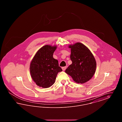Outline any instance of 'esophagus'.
Masks as SVG:
<instances>
[{
	"label": "esophagus",
	"mask_w": 122,
	"mask_h": 122,
	"mask_svg": "<svg viewBox=\"0 0 122 122\" xmlns=\"http://www.w3.org/2000/svg\"><path fill=\"white\" fill-rule=\"evenodd\" d=\"M66 68H67V67H66V66L63 67H62V70H63V71H64V70H65L66 69Z\"/></svg>",
	"instance_id": "esophagus-1"
}]
</instances>
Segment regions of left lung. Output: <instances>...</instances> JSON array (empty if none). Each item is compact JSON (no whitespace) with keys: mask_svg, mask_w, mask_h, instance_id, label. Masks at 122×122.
<instances>
[{"mask_svg":"<svg viewBox=\"0 0 122 122\" xmlns=\"http://www.w3.org/2000/svg\"><path fill=\"white\" fill-rule=\"evenodd\" d=\"M72 63L65 70L74 81L83 84L90 80L95 73L97 63L93 54L87 46L80 42L70 45Z\"/></svg>","mask_w":122,"mask_h":122,"instance_id":"left-lung-1","label":"left lung"}]
</instances>
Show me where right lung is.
Wrapping results in <instances>:
<instances>
[{"label": "right lung", "mask_w": 122, "mask_h": 122, "mask_svg": "<svg viewBox=\"0 0 122 122\" xmlns=\"http://www.w3.org/2000/svg\"><path fill=\"white\" fill-rule=\"evenodd\" d=\"M57 46L46 45L36 53L30 65L31 78L39 87L46 88L55 83L58 72L62 71L58 61L53 58Z\"/></svg>", "instance_id": "obj_1"}]
</instances>
